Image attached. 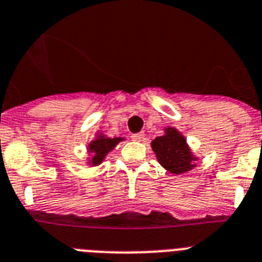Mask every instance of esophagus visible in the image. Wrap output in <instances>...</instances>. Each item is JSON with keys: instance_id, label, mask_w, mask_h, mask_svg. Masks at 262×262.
<instances>
[{"instance_id": "obj_1", "label": "esophagus", "mask_w": 262, "mask_h": 262, "mask_svg": "<svg viewBox=\"0 0 262 262\" xmlns=\"http://www.w3.org/2000/svg\"><path fill=\"white\" fill-rule=\"evenodd\" d=\"M132 140L133 141H142L144 140V135L142 133H135V135H132Z\"/></svg>"}]
</instances>
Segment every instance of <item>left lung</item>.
Masks as SVG:
<instances>
[{
    "label": "left lung",
    "instance_id": "1",
    "mask_svg": "<svg viewBox=\"0 0 262 262\" xmlns=\"http://www.w3.org/2000/svg\"><path fill=\"white\" fill-rule=\"evenodd\" d=\"M150 146L157 161L173 175L186 173L196 167L195 161L198 157L193 156L186 137L176 127H165L164 135L155 138L150 142Z\"/></svg>",
    "mask_w": 262,
    "mask_h": 262
}]
</instances>
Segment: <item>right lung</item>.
<instances>
[{"instance_id":"obj_1","label":"right lung","mask_w":262,"mask_h":262,"mask_svg":"<svg viewBox=\"0 0 262 262\" xmlns=\"http://www.w3.org/2000/svg\"><path fill=\"white\" fill-rule=\"evenodd\" d=\"M124 137H114L110 138L107 136L102 135V133H97L95 140L87 145V150L90 153V157L87 160V164H90L91 167H97L105 160L106 155L112 152L118 142L124 141Z\"/></svg>"}]
</instances>
